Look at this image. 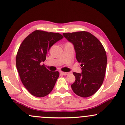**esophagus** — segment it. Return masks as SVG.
I'll return each instance as SVG.
<instances>
[{
	"label": "esophagus",
	"instance_id": "esophagus-1",
	"mask_svg": "<svg viewBox=\"0 0 125 125\" xmlns=\"http://www.w3.org/2000/svg\"><path fill=\"white\" fill-rule=\"evenodd\" d=\"M60 73H61V74H62V75H68V74H69V72H60Z\"/></svg>",
	"mask_w": 125,
	"mask_h": 125
}]
</instances>
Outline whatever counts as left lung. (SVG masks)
Wrapping results in <instances>:
<instances>
[{
	"label": "left lung",
	"mask_w": 125,
	"mask_h": 125,
	"mask_svg": "<svg viewBox=\"0 0 125 125\" xmlns=\"http://www.w3.org/2000/svg\"><path fill=\"white\" fill-rule=\"evenodd\" d=\"M63 35L73 45L76 60L81 63V73H73L75 81L71 85L72 90L80 97H90L98 91L104 79L107 66L104 48L95 36L87 31Z\"/></svg>",
	"instance_id": "1"
}]
</instances>
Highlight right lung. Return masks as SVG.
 <instances>
[{
    "label": "right lung",
    "mask_w": 125,
    "mask_h": 125,
    "mask_svg": "<svg viewBox=\"0 0 125 125\" xmlns=\"http://www.w3.org/2000/svg\"><path fill=\"white\" fill-rule=\"evenodd\" d=\"M63 38L57 32L36 30L20 45L16 57V68L23 85L32 95L43 97L53 90L59 73L49 71L42 63L50 47Z\"/></svg>",
    "instance_id": "add662e5"
}]
</instances>
